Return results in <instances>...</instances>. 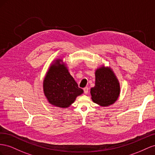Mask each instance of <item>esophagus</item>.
<instances>
[{
	"label": "esophagus",
	"mask_w": 155,
	"mask_h": 155,
	"mask_svg": "<svg viewBox=\"0 0 155 155\" xmlns=\"http://www.w3.org/2000/svg\"><path fill=\"white\" fill-rule=\"evenodd\" d=\"M83 90H84V92L85 94H87L88 93V90H89V89H88L87 87H85Z\"/></svg>",
	"instance_id": "esophagus-1"
}]
</instances>
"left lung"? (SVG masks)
<instances>
[{
  "mask_svg": "<svg viewBox=\"0 0 155 155\" xmlns=\"http://www.w3.org/2000/svg\"><path fill=\"white\" fill-rule=\"evenodd\" d=\"M91 99L102 107L114 104L120 94V85L112 70L104 66L95 71V84L91 88Z\"/></svg>",
  "mask_w": 155,
  "mask_h": 155,
  "instance_id": "left-lung-1",
  "label": "left lung"
}]
</instances>
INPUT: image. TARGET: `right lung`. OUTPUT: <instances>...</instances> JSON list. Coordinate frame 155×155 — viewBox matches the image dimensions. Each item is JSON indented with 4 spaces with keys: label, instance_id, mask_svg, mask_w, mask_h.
<instances>
[{
    "label": "right lung",
    "instance_id": "obj_1",
    "mask_svg": "<svg viewBox=\"0 0 155 155\" xmlns=\"http://www.w3.org/2000/svg\"><path fill=\"white\" fill-rule=\"evenodd\" d=\"M62 60H56L43 81V92L48 103L60 108H68L83 94L77 83L70 74Z\"/></svg>",
    "mask_w": 155,
    "mask_h": 155
}]
</instances>
